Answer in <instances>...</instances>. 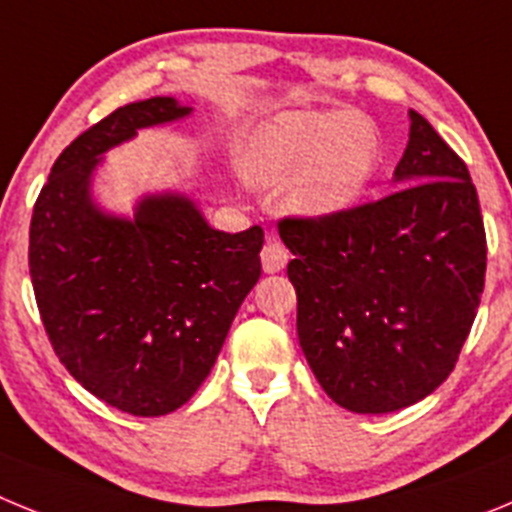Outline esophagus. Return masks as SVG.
Here are the masks:
<instances>
[{"label":"esophagus","instance_id":"obj_1","mask_svg":"<svg viewBox=\"0 0 512 512\" xmlns=\"http://www.w3.org/2000/svg\"><path fill=\"white\" fill-rule=\"evenodd\" d=\"M289 261V251L284 248L282 241L277 238H269L266 246L261 248V266H264L266 274H274V271H282Z\"/></svg>","mask_w":512,"mask_h":512}]
</instances>
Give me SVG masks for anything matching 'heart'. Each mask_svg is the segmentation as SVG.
Segmentation results:
<instances>
[{
  "instance_id": "heart-1",
  "label": "heart",
  "mask_w": 512,
  "mask_h": 512,
  "mask_svg": "<svg viewBox=\"0 0 512 512\" xmlns=\"http://www.w3.org/2000/svg\"><path fill=\"white\" fill-rule=\"evenodd\" d=\"M379 133L356 112L297 110L253 130L243 174L259 184H289V205L305 217L351 210L377 174Z\"/></svg>"
}]
</instances>
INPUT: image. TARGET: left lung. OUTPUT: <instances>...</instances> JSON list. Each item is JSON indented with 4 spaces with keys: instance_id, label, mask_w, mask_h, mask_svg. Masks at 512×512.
I'll list each match as a JSON object with an SVG mask.
<instances>
[{
    "instance_id": "left-lung-1",
    "label": "left lung",
    "mask_w": 512,
    "mask_h": 512,
    "mask_svg": "<svg viewBox=\"0 0 512 512\" xmlns=\"http://www.w3.org/2000/svg\"><path fill=\"white\" fill-rule=\"evenodd\" d=\"M395 189L333 217H284L297 336L325 395L395 413L446 382L477 318L487 238L467 164L410 110Z\"/></svg>"
}]
</instances>
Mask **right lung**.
<instances>
[{"mask_svg":"<svg viewBox=\"0 0 512 512\" xmlns=\"http://www.w3.org/2000/svg\"><path fill=\"white\" fill-rule=\"evenodd\" d=\"M192 107L151 97L117 107L63 148L30 220V279L61 364L94 397L138 418L200 390L235 312L261 277L264 230L223 233L184 194H148L135 217L99 210L102 153Z\"/></svg>","mask_w":512,"mask_h":512,"instance_id":"right-lung-1","label":"right lung"}]
</instances>
